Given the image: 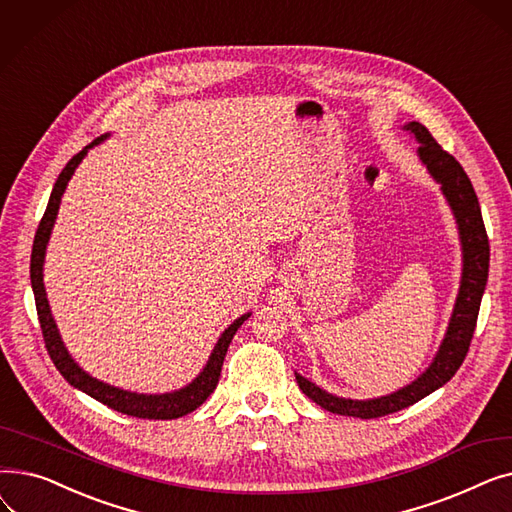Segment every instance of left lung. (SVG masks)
Here are the masks:
<instances>
[{
    "label": "left lung",
    "mask_w": 512,
    "mask_h": 512,
    "mask_svg": "<svg viewBox=\"0 0 512 512\" xmlns=\"http://www.w3.org/2000/svg\"><path fill=\"white\" fill-rule=\"evenodd\" d=\"M415 134L419 141V157L427 166L429 174L436 178V182L442 184V193L446 195L456 224H459L461 242H463V280L459 297H456L454 313L450 319V326L446 332V338L440 346V351L429 365V369L417 378L407 388H402L390 396L373 398V400H351V398H338L328 394L326 390L317 388L303 375H297V384L303 390L305 396H309L321 409H326L336 415L346 417H361V419H375L384 417L390 413H396L405 407L415 405L417 400L432 394L440 386H444L452 375L459 371L463 365L471 338L477 326V313L481 305L483 290H486L488 282V267H490V242L486 234V226H483L481 209L477 195L473 191V184L469 176L465 174L463 166L456 161L448 151H444L438 141L429 134V130L419 124L411 122L405 126Z\"/></svg>",
    "instance_id": "1"
}]
</instances>
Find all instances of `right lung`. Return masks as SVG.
I'll return each instance as SVG.
<instances>
[{"mask_svg":"<svg viewBox=\"0 0 512 512\" xmlns=\"http://www.w3.org/2000/svg\"><path fill=\"white\" fill-rule=\"evenodd\" d=\"M105 137H97L93 143H89L83 151H78L68 164L62 170V174L58 176L56 184H53V191L47 203V209L41 218V224L37 228L35 234V242H33V255H31V284H33V292H35V305H37V315H39V324H41V332H43V340H45V348L47 353L56 365V369L64 375V380L83 390L85 394H89L91 398L103 402L105 407H110L118 413L130 415V417H139V419H178L182 415L193 413L197 407H201L203 402L207 400V396L215 390L220 382V373H222V365H224V357L228 353V346L236 334V330L245 324L247 315L238 317L234 324L220 336L218 344H215L213 353L205 365V369L201 371L199 378L193 380V384H188L182 390L170 392V394H137V392H126L114 386H107L95 378H91L89 373H85L80 369L74 359L68 355L66 346L58 334L56 321L51 317L49 305H47V297H45V288H43V259H45V247L47 240L53 228V222H56V215L60 209V201L62 195L66 191V184L72 178L76 166L83 161V157L87 155V151L101 143Z\"/></svg>","mask_w":512,"mask_h":512,"instance_id":"right-lung-1","label":"right lung"}]
</instances>
